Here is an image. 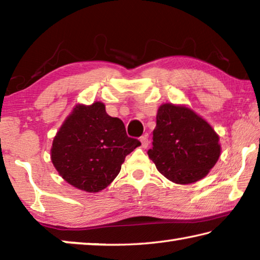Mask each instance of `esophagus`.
<instances>
[{"label":"esophagus","instance_id":"obj_1","mask_svg":"<svg viewBox=\"0 0 260 260\" xmlns=\"http://www.w3.org/2000/svg\"><path fill=\"white\" fill-rule=\"evenodd\" d=\"M140 142H141V147L146 149L149 146V140L147 138V135L142 136V138H140Z\"/></svg>","mask_w":260,"mask_h":260}]
</instances>
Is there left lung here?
I'll list each match as a JSON object with an SVG mask.
<instances>
[{
	"label": "left lung",
	"mask_w": 260,
	"mask_h": 260,
	"mask_svg": "<svg viewBox=\"0 0 260 260\" xmlns=\"http://www.w3.org/2000/svg\"><path fill=\"white\" fill-rule=\"evenodd\" d=\"M148 156L170 181L187 184L208 175L221 152L219 135L208 121L181 104L158 108Z\"/></svg>",
	"instance_id": "8db88e82"
}]
</instances>
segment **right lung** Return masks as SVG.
<instances>
[{"label": "right lung", "instance_id": "add662e5", "mask_svg": "<svg viewBox=\"0 0 260 260\" xmlns=\"http://www.w3.org/2000/svg\"><path fill=\"white\" fill-rule=\"evenodd\" d=\"M141 146L102 102L77 104L57 132L50 158L58 174L80 190L98 192L120 172L126 156Z\"/></svg>", "mask_w": 260, "mask_h": 260}]
</instances>
